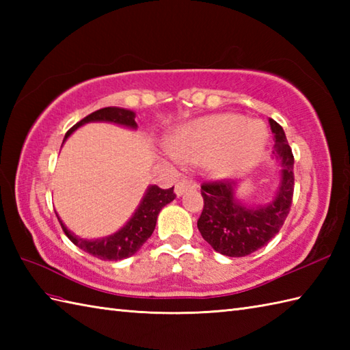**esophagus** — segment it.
<instances>
[{
  "mask_svg": "<svg viewBox=\"0 0 350 350\" xmlns=\"http://www.w3.org/2000/svg\"><path fill=\"white\" fill-rule=\"evenodd\" d=\"M194 188H196V182H192V180H189V179H182V180H179V182L176 183L174 191H176L177 196H182V194H185V192H187V191L194 189Z\"/></svg>",
  "mask_w": 350,
  "mask_h": 350,
  "instance_id": "1",
  "label": "esophagus"
}]
</instances>
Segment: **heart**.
I'll return each instance as SVG.
<instances>
[{
	"instance_id": "b5f03b06",
	"label": "heart",
	"mask_w": 350,
	"mask_h": 350,
	"mask_svg": "<svg viewBox=\"0 0 350 350\" xmlns=\"http://www.w3.org/2000/svg\"><path fill=\"white\" fill-rule=\"evenodd\" d=\"M266 129L262 123L233 114L200 118L182 126L173 135V158L202 161L212 173L233 176L250 168L262 153Z\"/></svg>"
}]
</instances>
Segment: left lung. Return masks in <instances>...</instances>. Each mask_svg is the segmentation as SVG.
Masks as SVG:
<instances>
[{
	"label": "left lung",
	"mask_w": 350,
	"mask_h": 350,
	"mask_svg": "<svg viewBox=\"0 0 350 350\" xmlns=\"http://www.w3.org/2000/svg\"><path fill=\"white\" fill-rule=\"evenodd\" d=\"M275 153L281 161V185L273 202L245 207L233 197L234 183L227 179L202 183L204 200L197 227L211 247L228 257H245L260 250L280 232L293 202V153L281 126L269 118Z\"/></svg>",
	"instance_id": "8db88e82"
}]
</instances>
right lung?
<instances>
[{
	"instance_id": "1",
	"label": "right lung",
	"mask_w": 350,
	"mask_h": 350,
	"mask_svg": "<svg viewBox=\"0 0 350 350\" xmlns=\"http://www.w3.org/2000/svg\"><path fill=\"white\" fill-rule=\"evenodd\" d=\"M88 122H113L117 124L129 126V128H137L135 114H133L132 111L124 109V108L107 107V108H100L98 111H94V113L84 117L83 120L78 122L75 126H72V128L66 132L63 143L73 131L78 129L81 124L88 123ZM174 198H176L174 187L168 189H162L159 187H150L147 189L143 202H141L137 212L133 213V217L129 219L128 224H126L122 230H118L116 234L108 236L105 239H100V241H84L81 239V237H77L64 227L60 218L58 217L57 218L60 221V226L63 228L64 234L68 236L78 248L84 250L85 252H88V254H92L100 260H113L114 262V260H122V258L133 256L141 247H143V243L153 233L156 219H158L161 209L170 202H173Z\"/></svg>"
}]
</instances>
